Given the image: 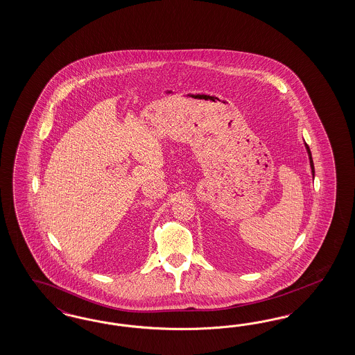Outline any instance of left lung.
<instances>
[{
    "label": "left lung",
    "instance_id": "1",
    "mask_svg": "<svg viewBox=\"0 0 355 355\" xmlns=\"http://www.w3.org/2000/svg\"><path fill=\"white\" fill-rule=\"evenodd\" d=\"M306 150H307L309 157H310V165H311L312 175L315 177V168H313V162H312L311 150H310V147H309L307 144H306Z\"/></svg>",
    "mask_w": 355,
    "mask_h": 355
}]
</instances>
